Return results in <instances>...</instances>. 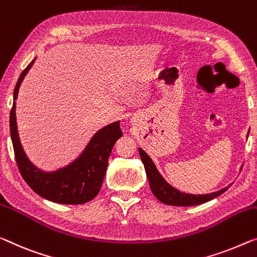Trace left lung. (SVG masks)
Returning <instances> with one entry per match:
<instances>
[{
    "mask_svg": "<svg viewBox=\"0 0 257 257\" xmlns=\"http://www.w3.org/2000/svg\"><path fill=\"white\" fill-rule=\"evenodd\" d=\"M249 134V133H248ZM142 163H143L145 172H147V177L149 180V185H150L151 191L153 195L158 198V200L164 203V204L168 205H177V206H190V205H197L205 203L208 201L213 200L214 197L219 196L223 194L227 188H224L221 190H218L216 193L212 194H205V195H191L181 193V191L175 189L171 185L165 181L159 172L157 171L155 164L151 160L150 157L147 155L142 149H139Z\"/></svg>",
    "mask_w": 257,
    "mask_h": 257,
    "instance_id": "1",
    "label": "left lung"
}]
</instances>
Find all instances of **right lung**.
Segmentation results:
<instances>
[{"label":"right lung","instance_id":"1","mask_svg":"<svg viewBox=\"0 0 257 257\" xmlns=\"http://www.w3.org/2000/svg\"><path fill=\"white\" fill-rule=\"evenodd\" d=\"M34 59L19 76L10 110V135L18 170L25 182L41 197L60 204H83L97 196L104 181L107 164L115 142L122 137L120 121L99 130L79 158L67 167L47 173L30 162L19 142L16 123V102L22 80L33 66Z\"/></svg>","mask_w":257,"mask_h":257}]
</instances>
